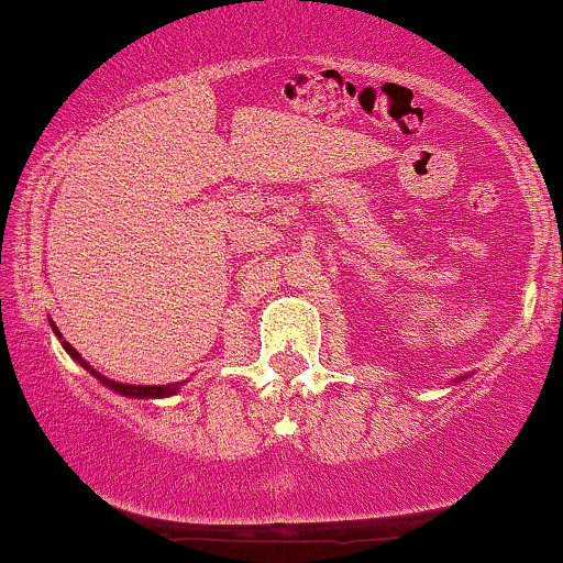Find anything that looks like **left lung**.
<instances>
[{
	"label": "left lung",
	"mask_w": 563,
	"mask_h": 563,
	"mask_svg": "<svg viewBox=\"0 0 563 563\" xmlns=\"http://www.w3.org/2000/svg\"><path fill=\"white\" fill-rule=\"evenodd\" d=\"M467 376H471V374H465V376H457V379H452V382H454V384H460V382H465Z\"/></svg>",
	"instance_id": "left-lung-1"
}]
</instances>
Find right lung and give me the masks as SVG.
<instances>
[{"instance_id":"1","label":"right lung","mask_w":563,"mask_h":563,"mask_svg":"<svg viewBox=\"0 0 563 563\" xmlns=\"http://www.w3.org/2000/svg\"><path fill=\"white\" fill-rule=\"evenodd\" d=\"M48 324H52V330H54L56 338H59V343H62L64 351L69 353V358L77 361V364H80V366L85 368V372H90L92 376H96L98 382L103 384V387H109L111 393L124 395V397H134V400H161V397L176 395V393H179V389L184 387V384H187V382H170V384H122V382H113V379H109V376H103L101 372H96V368H92V366L88 364V361H85L82 355L77 353L75 347L69 345L67 340L62 338V332L56 330V324L52 322V319H48Z\"/></svg>"}]
</instances>
